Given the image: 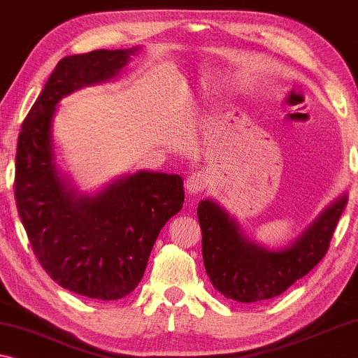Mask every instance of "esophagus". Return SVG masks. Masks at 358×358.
Returning <instances> with one entry per match:
<instances>
[{"label":"esophagus","instance_id":"esophagus-1","mask_svg":"<svg viewBox=\"0 0 358 358\" xmlns=\"http://www.w3.org/2000/svg\"><path fill=\"white\" fill-rule=\"evenodd\" d=\"M208 174L203 171H195L185 179V189L189 194H200L208 185Z\"/></svg>","mask_w":358,"mask_h":358}]
</instances>
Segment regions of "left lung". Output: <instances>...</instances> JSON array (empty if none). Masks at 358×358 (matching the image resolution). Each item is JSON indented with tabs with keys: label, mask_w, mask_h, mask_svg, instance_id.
I'll return each instance as SVG.
<instances>
[{
	"label": "left lung",
	"mask_w": 358,
	"mask_h": 358,
	"mask_svg": "<svg viewBox=\"0 0 358 358\" xmlns=\"http://www.w3.org/2000/svg\"><path fill=\"white\" fill-rule=\"evenodd\" d=\"M345 205L347 194L322 210L290 246L271 251L251 241L236 220L215 200H202L197 215L210 282L234 301L254 303L278 296L326 256Z\"/></svg>",
	"instance_id": "obj_1"
}]
</instances>
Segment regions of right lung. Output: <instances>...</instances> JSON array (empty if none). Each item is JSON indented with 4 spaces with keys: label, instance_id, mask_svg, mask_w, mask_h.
<instances>
[{
    "label": "right lung",
    "instance_id": "add662e5",
    "mask_svg": "<svg viewBox=\"0 0 358 358\" xmlns=\"http://www.w3.org/2000/svg\"><path fill=\"white\" fill-rule=\"evenodd\" d=\"M140 48L62 58L17 138L14 197L32 251L52 280L94 300H119L135 290L161 228L182 208L184 180L138 171L94 195L76 194L57 168L52 124L63 97L114 80Z\"/></svg>",
    "mask_w": 358,
    "mask_h": 358
}]
</instances>
